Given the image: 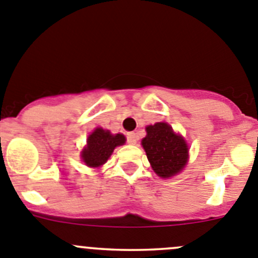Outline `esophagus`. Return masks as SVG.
Returning <instances> with one entry per match:
<instances>
[{
    "label": "esophagus",
    "mask_w": 258,
    "mask_h": 258,
    "mask_svg": "<svg viewBox=\"0 0 258 258\" xmlns=\"http://www.w3.org/2000/svg\"><path fill=\"white\" fill-rule=\"evenodd\" d=\"M127 142L130 145H135L137 142V135L135 132H128L127 134Z\"/></svg>",
    "instance_id": "obj_1"
}]
</instances>
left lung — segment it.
<instances>
[{
	"instance_id": "left-lung-1",
	"label": "left lung",
	"mask_w": 258,
	"mask_h": 258,
	"mask_svg": "<svg viewBox=\"0 0 258 258\" xmlns=\"http://www.w3.org/2000/svg\"><path fill=\"white\" fill-rule=\"evenodd\" d=\"M146 132L147 135L142 140V146L153 171L162 178L178 173L188 157V148L184 140L165 122L147 126Z\"/></svg>"
}]
</instances>
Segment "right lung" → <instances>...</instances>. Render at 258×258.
Wrapping results in <instances>:
<instances>
[{"instance_id": "add662e5", "label": "right lung", "mask_w": 258, "mask_h": 258, "mask_svg": "<svg viewBox=\"0 0 258 258\" xmlns=\"http://www.w3.org/2000/svg\"><path fill=\"white\" fill-rule=\"evenodd\" d=\"M124 141L126 139L123 135H111L103 128H96L88 136L87 146L82 151L83 162L88 167L102 166L113 152L114 147L123 145Z\"/></svg>"}]
</instances>
